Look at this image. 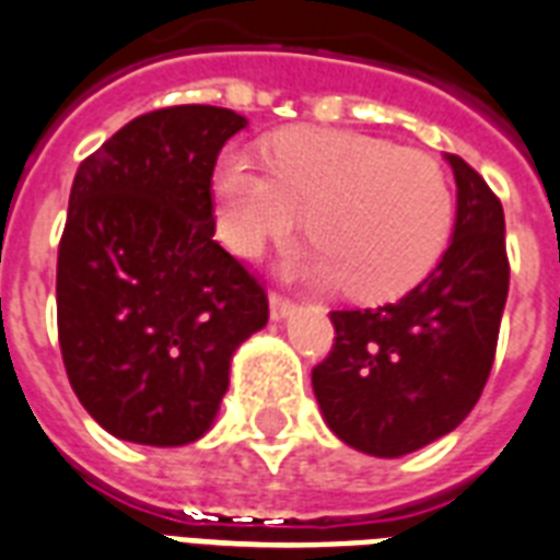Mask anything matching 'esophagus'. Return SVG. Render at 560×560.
<instances>
[{
	"instance_id": "esophagus-1",
	"label": "esophagus",
	"mask_w": 560,
	"mask_h": 560,
	"mask_svg": "<svg viewBox=\"0 0 560 560\" xmlns=\"http://www.w3.org/2000/svg\"><path fill=\"white\" fill-rule=\"evenodd\" d=\"M296 311V305L290 302V299L279 296V293H270V317L276 319V323H281V319H288L290 314Z\"/></svg>"
}]
</instances>
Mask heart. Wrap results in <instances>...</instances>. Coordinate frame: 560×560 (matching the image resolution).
<instances>
[{"mask_svg":"<svg viewBox=\"0 0 560 560\" xmlns=\"http://www.w3.org/2000/svg\"><path fill=\"white\" fill-rule=\"evenodd\" d=\"M213 196L223 241L241 255L293 234L308 213L314 243L288 255L284 272L347 284L366 302L413 288L452 223L450 185L432 158L358 131H284L270 143V166L229 152Z\"/></svg>","mask_w":560,"mask_h":560,"instance_id":"1","label":"heart"}]
</instances>
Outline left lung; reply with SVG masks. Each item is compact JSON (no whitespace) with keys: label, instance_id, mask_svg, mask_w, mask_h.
I'll return each instance as SVG.
<instances>
[{"label":"left lung","instance_id":"obj_1","mask_svg":"<svg viewBox=\"0 0 560 560\" xmlns=\"http://www.w3.org/2000/svg\"><path fill=\"white\" fill-rule=\"evenodd\" d=\"M455 225L441 261L396 302L331 311L335 347L311 373L323 420L375 458L441 441L476 408L488 382L508 299L505 213L458 155Z\"/></svg>","mask_w":560,"mask_h":560}]
</instances>
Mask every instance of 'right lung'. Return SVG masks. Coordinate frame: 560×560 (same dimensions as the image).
<instances>
[{
    "label": "right lung",
    "instance_id": "obj_1",
    "mask_svg": "<svg viewBox=\"0 0 560 560\" xmlns=\"http://www.w3.org/2000/svg\"><path fill=\"white\" fill-rule=\"evenodd\" d=\"M241 128L213 105L152 110L75 173L58 340L79 402L119 441L205 438L234 352L270 319L261 284L213 241V164Z\"/></svg>",
    "mask_w": 560,
    "mask_h": 560
}]
</instances>
